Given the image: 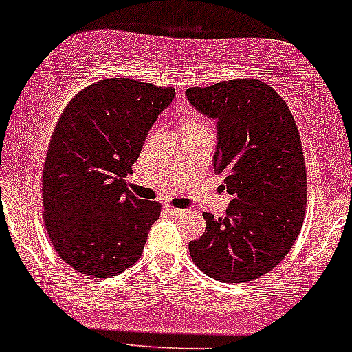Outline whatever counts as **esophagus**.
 <instances>
[{"label": "esophagus", "instance_id": "34e87169", "mask_svg": "<svg viewBox=\"0 0 352 352\" xmlns=\"http://www.w3.org/2000/svg\"><path fill=\"white\" fill-rule=\"evenodd\" d=\"M166 211L168 212V214H172V216H184V214H185L184 209H179V208H170V206H167Z\"/></svg>", "mask_w": 352, "mask_h": 352}]
</instances>
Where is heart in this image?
I'll return each instance as SVG.
<instances>
[{"label": "heart", "mask_w": 352, "mask_h": 352, "mask_svg": "<svg viewBox=\"0 0 352 352\" xmlns=\"http://www.w3.org/2000/svg\"><path fill=\"white\" fill-rule=\"evenodd\" d=\"M185 124H186V128H197V126H203V124L199 123L198 120H195V118H186Z\"/></svg>", "instance_id": "obj_1"}]
</instances>
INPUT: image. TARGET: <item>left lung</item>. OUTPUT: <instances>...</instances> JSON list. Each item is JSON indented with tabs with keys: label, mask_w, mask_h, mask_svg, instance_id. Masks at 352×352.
I'll return each instance as SVG.
<instances>
[{
	"label": "left lung",
	"mask_w": 352,
	"mask_h": 352,
	"mask_svg": "<svg viewBox=\"0 0 352 352\" xmlns=\"http://www.w3.org/2000/svg\"><path fill=\"white\" fill-rule=\"evenodd\" d=\"M198 112L216 120L214 172L232 195L224 217L204 212L206 232L188 243L209 278L247 283L281 263L302 229L307 172L291 110L268 84L232 79L186 89Z\"/></svg>",
	"instance_id": "obj_1"
}]
</instances>
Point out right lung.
Segmentation results:
<instances>
[{
	"instance_id": "add662e5",
	"label": "right lung",
	"mask_w": 352,
	"mask_h": 352,
	"mask_svg": "<svg viewBox=\"0 0 352 352\" xmlns=\"http://www.w3.org/2000/svg\"><path fill=\"white\" fill-rule=\"evenodd\" d=\"M175 89L110 78L82 89L53 130L42 175L43 221L61 260L109 278L141 258L161 204L128 190L126 175Z\"/></svg>"
}]
</instances>
